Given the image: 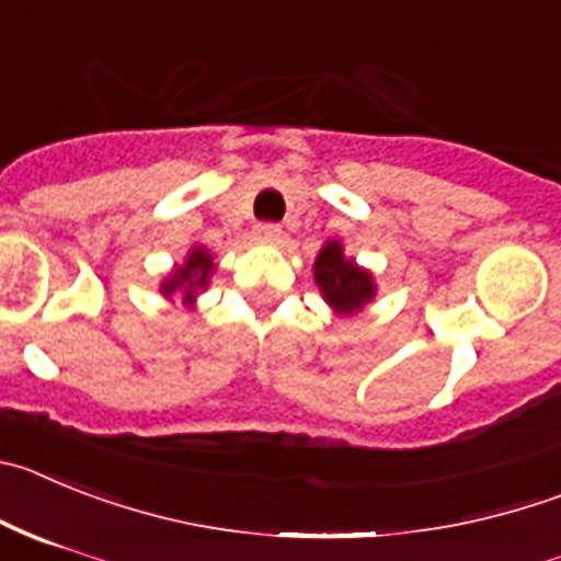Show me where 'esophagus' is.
<instances>
[{
    "instance_id": "esophagus-1",
    "label": "esophagus",
    "mask_w": 561,
    "mask_h": 561,
    "mask_svg": "<svg viewBox=\"0 0 561 561\" xmlns=\"http://www.w3.org/2000/svg\"><path fill=\"white\" fill-rule=\"evenodd\" d=\"M280 233H284V230H280V225H277V222H259V225H255V236H259L261 241H277V239H280Z\"/></svg>"
}]
</instances>
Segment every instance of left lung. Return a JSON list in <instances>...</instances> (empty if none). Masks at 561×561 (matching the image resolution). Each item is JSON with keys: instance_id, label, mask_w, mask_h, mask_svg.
Segmentation results:
<instances>
[{"instance_id": "8db88e82", "label": "left lung", "mask_w": 561, "mask_h": 561, "mask_svg": "<svg viewBox=\"0 0 561 561\" xmlns=\"http://www.w3.org/2000/svg\"><path fill=\"white\" fill-rule=\"evenodd\" d=\"M317 284H320L322 295L342 314H353L367 300H373L375 286L369 272L358 270L353 261L342 255V244L339 241H328L322 247V253L317 255L314 264Z\"/></svg>"}]
</instances>
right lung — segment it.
Here are the masks:
<instances>
[{
    "instance_id": "obj_1",
    "label": "right lung",
    "mask_w": 561,
    "mask_h": 561,
    "mask_svg": "<svg viewBox=\"0 0 561 561\" xmlns=\"http://www.w3.org/2000/svg\"><path fill=\"white\" fill-rule=\"evenodd\" d=\"M210 270H214V261H210V255L205 253V250H199L197 247V250H192V255H188L186 266H178V272H174L167 284H163V291L172 295V291L180 289L183 291V297L192 302L194 295H197V289H205V286H208Z\"/></svg>"
}]
</instances>
